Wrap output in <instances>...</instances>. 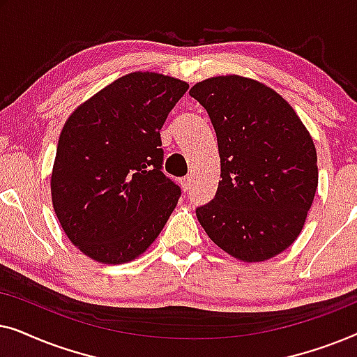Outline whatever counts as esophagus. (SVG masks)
I'll list each match as a JSON object with an SVG mask.
<instances>
[{
    "instance_id": "esophagus-1",
    "label": "esophagus",
    "mask_w": 357,
    "mask_h": 357,
    "mask_svg": "<svg viewBox=\"0 0 357 357\" xmlns=\"http://www.w3.org/2000/svg\"><path fill=\"white\" fill-rule=\"evenodd\" d=\"M192 183H193V178L190 177V175H188V177H183V178H182V188H183V192H188V190L192 188Z\"/></svg>"
}]
</instances>
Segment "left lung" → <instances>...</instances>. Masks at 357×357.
Returning a JSON list of instances; mask_svg holds the SVG:
<instances>
[{"mask_svg": "<svg viewBox=\"0 0 357 357\" xmlns=\"http://www.w3.org/2000/svg\"><path fill=\"white\" fill-rule=\"evenodd\" d=\"M190 96L206 109L221 158L218 192L197 208L199 224L238 260L276 257L301 234L319 185L309 131L278 92L247 77H211Z\"/></svg>", "mask_w": 357, "mask_h": 357, "instance_id": "obj_1", "label": "left lung"}]
</instances>
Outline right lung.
<instances>
[{"mask_svg": "<svg viewBox=\"0 0 357 357\" xmlns=\"http://www.w3.org/2000/svg\"><path fill=\"white\" fill-rule=\"evenodd\" d=\"M188 89L158 73H131L73 112L58 139L52 202L68 238L109 265L139 257L182 190L162 172L160 128Z\"/></svg>", "mask_w": 357, "mask_h": 357, "instance_id": "obj_1", "label": "right lung"}]
</instances>
